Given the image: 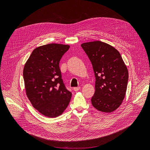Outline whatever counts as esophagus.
<instances>
[{
  "mask_svg": "<svg viewBox=\"0 0 150 150\" xmlns=\"http://www.w3.org/2000/svg\"><path fill=\"white\" fill-rule=\"evenodd\" d=\"M81 89V87H75L73 88V89L75 91H78L79 89Z\"/></svg>",
  "mask_w": 150,
  "mask_h": 150,
  "instance_id": "esophagus-1",
  "label": "esophagus"
}]
</instances>
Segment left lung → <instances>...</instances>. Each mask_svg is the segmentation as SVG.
<instances>
[{
  "label": "left lung",
  "instance_id": "8db88e82",
  "mask_svg": "<svg viewBox=\"0 0 150 150\" xmlns=\"http://www.w3.org/2000/svg\"><path fill=\"white\" fill-rule=\"evenodd\" d=\"M81 46L91 62L96 78L93 106L101 112L115 111L125 97L128 81V71L120 53L99 40Z\"/></svg>",
  "mask_w": 150,
  "mask_h": 150
}]
</instances>
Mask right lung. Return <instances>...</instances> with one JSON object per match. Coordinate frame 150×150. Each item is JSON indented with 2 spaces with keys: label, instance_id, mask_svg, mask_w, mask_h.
Listing matches in <instances>:
<instances>
[{
  "label": "right lung",
  "instance_id": "add662e5",
  "mask_svg": "<svg viewBox=\"0 0 150 150\" xmlns=\"http://www.w3.org/2000/svg\"><path fill=\"white\" fill-rule=\"evenodd\" d=\"M69 45L49 44L35 48L25 64L23 76L26 95L33 106L48 117L62 115L72 93L62 79L59 62Z\"/></svg>",
  "mask_w": 150,
  "mask_h": 150
}]
</instances>
